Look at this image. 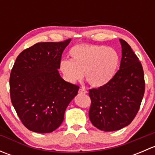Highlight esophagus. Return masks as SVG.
<instances>
[{
    "instance_id": "1",
    "label": "esophagus",
    "mask_w": 155,
    "mask_h": 155,
    "mask_svg": "<svg viewBox=\"0 0 155 155\" xmlns=\"http://www.w3.org/2000/svg\"><path fill=\"white\" fill-rule=\"evenodd\" d=\"M79 93L81 94H85L87 93V91L85 88H80L79 90Z\"/></svg>"
}]
</instances>
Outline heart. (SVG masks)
<instances>
[{"mask_svg": "<svg viewBox=\"0 0 155 155\" xmlns=\"http://www.w3.org/2000/svg\"><path fill=\"white\" fill-rule=\"evenodd\" d=\"M69 54L71 59L61 61L60 70L70 82L82 79L84 73L91 86H104L112 80L119 65L118 51L109 46L77 45L70 50Z\"/></svg>", "mask_w": 155, "mask_h": 155, "instance_id": "heart-1", "label": "heart"}]
</instances>
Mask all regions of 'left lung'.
I'll return each mask as SVG.
<instances>
[{
	"mask_svg": "<svg viewBox=\"0 0 155 155\" xmlns=\"http://www.w3.org/2000/svg\"><path fill=\"white\" fill-rule=\"evenodd\" d=\"M119 70L107 85L89 90V118L101 130H118L129 125L140 109L145 92L144 73L130 45L119 39Z\"/></svg>",
	"mask_w": 155,
	"mask_h": 155,
	"instance_id": "obj_1",
	"label": "left lung"
}]
</instances>
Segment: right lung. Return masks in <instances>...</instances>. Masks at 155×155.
I'll use <instances>...</instances> for the list:
<instances>
[{
    "mask_svg": "<svg viewBox=\"0 0 155 155\" xmlns=\"http://www.w3.org/2000/svg\"><path fill=\"white\" fill-rule=\"evenodd\" d=\"M70 41L38 43L21 51L15 60L10 78L11 101L30 130H55L77 95L79 87L64 80L58 72L62 53Z\"/></svg>",
    "mask_w": 155,
    "mask_h": 155,
    "instance_id": "right-lung-1",
    "label": "right lung"
}]
</instances>
